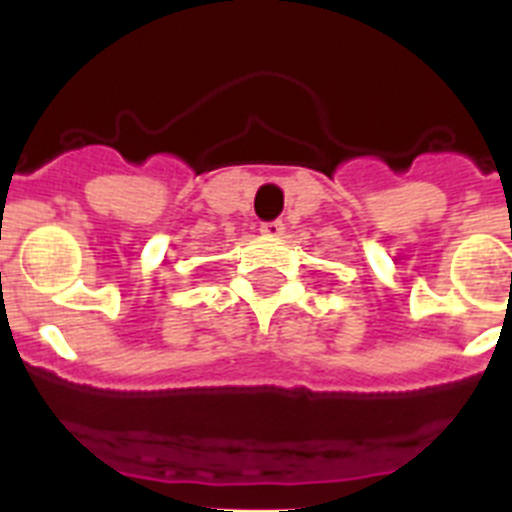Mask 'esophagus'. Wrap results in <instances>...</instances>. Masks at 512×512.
Returning <instances> with one entry per match:
<instances>
[{
	"label": "esophagus",
	"mask_w": 512,
	"mask_h": 512,
	"mask_svg": "<svg viewBox=\"0 0 512 512\" xmlns=\"http://www.w3.org/2000/svg\"><path fill=\"white\" fill-rule=\"evenodd\" d=\"M261 235H266V238H279V235L284 233V223H279V220H271V223H261Z\"/></svg>",
	"instance_id": "esophagus-1"
}]
</instances>
